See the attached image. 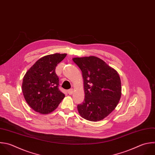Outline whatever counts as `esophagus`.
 <instances>
[{"instance_id": "esophagus-1", "label": "esophagus", "mask_w": 155, "mask_h": 155, "mask_svg": "<svg viewBox=\"0 0 155 155\" xmlns=\"http://www.w3.org/2000/svg\"><path fill=\"white\" fill-rule=\"evenodd\" d=\"M67 92H68V93L70 94V95H71V94H73V90L71 88V89H70V90H68V91H67Z\"/></svg>"}]
</instances>
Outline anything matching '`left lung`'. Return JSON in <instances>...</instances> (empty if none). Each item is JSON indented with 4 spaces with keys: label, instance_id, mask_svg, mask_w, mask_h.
Returning a JSON list of instances; mask_svg holds the SVG:
<instances>
[{
    "label": "left lung",
    "instance_id": "left-lung-1",
    "mask_svg": "<svg viewBox=\"0 0 155 155\" xmlns=\"http://www.w3.org/2000/svg\"><path fill=\"white\" fill-rule=\"evenodd\" d=\"M84 79V101L78 105L80 116L96 122L102 120L116 107L121 97L118 73L96 56L74 58Z\"/></svg>",
    "mask_w": 155,
    "mask_h": 155
}]
</instances>
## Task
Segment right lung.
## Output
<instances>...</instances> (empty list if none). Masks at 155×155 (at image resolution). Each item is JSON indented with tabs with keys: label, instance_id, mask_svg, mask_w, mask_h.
Returning <instances> with one entry per match:
<instances>
[{
	"label": "right lung",
	"instance_id": "add662e5",
	"mask_svg": "<svg viewBox=\"0 0 155 155\" xmlns=\"http://www.w3.org/2000/svg\"><path fill=\"white\" fill-rule=\"evenodd\" d=\"M66 56L65 53L45 56L25 73L22 93L28 105L35 111L42 114L50 113L64 98L65 94L58 88L59 78L55 69Z\"/></svg>",
	"mask_w": 155,
	"mask_h": 155
}]
</instances>
